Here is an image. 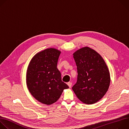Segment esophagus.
I'll use <instances>...</instances> for the list:
<instances>
[{
    "mask_svg": "<svg viewBox=\"0 0 129 129\" xmlns=\"http://www.w3.org/2000/svg\"><path fill=\"white\" fill-rule=\"evenodd\" d=\"M67 85H68V86H69V88H71V86L72 85V83L71 82H68V83H67Z\"/></svg>",
    "mask_w": 129,
    "mask_h": 129,
    "instance_id": "obj_1",
    "label": "esophagus"
}]
</instances>
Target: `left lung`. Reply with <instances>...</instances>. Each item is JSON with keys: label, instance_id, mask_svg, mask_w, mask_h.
Listing matches in <instances>:
<instances>
[{"label": "left lung", "instance_id": "left-lung-1", "mask_svg": "<svg viewBox=\"0 0 129 129\" xmlns=\"http://www.w3.org/2000/svg\"><path fill=\"white\" fill-rule=\"evenodd\" d=\"M78 71L77 83L72 89L78 98L86 104L100 101L108 90L110 76L101 55L88 47L73 53Z\"/></svg>", "mask_w": 129, "mask_h": 129}]
</instances>
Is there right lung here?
Segmentation results:
<instances>
[{
    "instance_id": "1",
    "label": "right lung",
    "mask_w": 129,
    "mask_h": 129,
    "mask_svg": "<svg viewBox=\"0 0 129 129\" xmlns=\"http://www.w3.org/2000/svg\"><path fill=\"white\" fill-rule=\"evenodd\" d=\"M61 51L50 48L35 55L26 72V85L30 94L39 102L49 105L56 102L68 86L62 81L57 68Z\"/></svg>"
}]
</instances>
